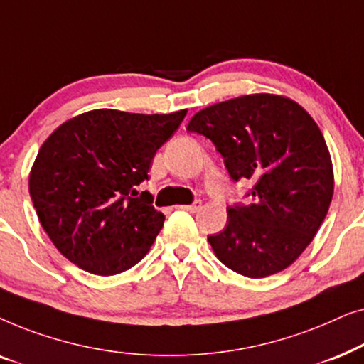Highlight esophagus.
I'll use <instances>...</instances> for the list:
<instances>
[{"mask_svg": "<svg viewBox=\"0 0 364 364\" xmlns=\"http://www.w3.org/2000/svg\"><path fill=\"white\" fill-rule=\"evenodd\" d=\"M200 207H202V202L200 200H196L193 203H191V205H183L182 208H183V210L191 212V213H196V212L200 210Z\"/></svg>", "mask_w": 364, "mask_h": 364, "instance_id": "obj_1", "label": "esophagus"}]
</instances>
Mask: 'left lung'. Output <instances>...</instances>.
Listing matches in <instances>:
<instances>
[{
	"mask_svg": "<svg viewBox=\"0 0 364 364\" xmlns=\"http://www.w3.org/2000/svg\"><path fill=\"white\" fill-rule=\"evenodd\" d=\"M187 131L210 139L233 182L248 178V203L227 207L208 237L218 260L248 278L285 270L310 245L333 197L323 134L291 99L250 94L202 109Z\"/></svg>",
	"mask_w": 364,
	"mask_h": 364,
	"instance_id": "obj_1",
	"label": "left lung"
}]
</instances>
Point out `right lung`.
Segmentation results:
<instances>
[{"instance_id": "right-lung-1", "label": "right lung", "mask_w": 364, "mask_h": 364, "mask_svg": "<svg viewBox=\"0 0 364 364\" xmlns=\"http://www.w3.org/2000/svg\"><path fill=\"white\" fill-rule=\"evenodd\" d=\"M186 114L96 109L46 139L29 173V193L44 232L69 262L109 277L146 257L166 217L151 193L137 188Z\"/></svg>"}]
</instances>
